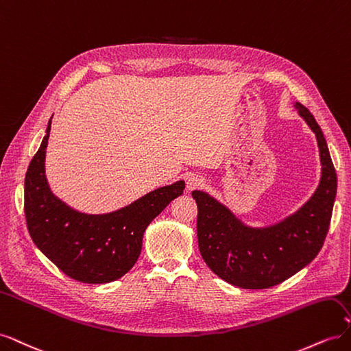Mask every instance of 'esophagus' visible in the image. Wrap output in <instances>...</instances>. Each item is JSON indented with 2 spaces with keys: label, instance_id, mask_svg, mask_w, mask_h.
I'll return each instance as SVG.
<instances>
[{
  "label": "esophagus",
  "instance_id": "34e87169",
  "mask_svg": "<svg viewBox=\"0 0 351 351\" xmlns=\"http://www.w3.org/2000/svg\"><path fill=\"white\" fill-rule=\"evenodd\" d=\"M205 182L204 178H200L197 176H190L187 178V189L189 190H195V189H199V187H204Z\"/></svg>",
  "mask_w": 351,
  "mask_h": 351
}]
</instances>
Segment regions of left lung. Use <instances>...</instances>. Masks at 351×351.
<instances>
[{"label": "left lung", "mask_w": 351, "mask_h": 351, "mask_svg": "<svg viewBox=\"0 0 351 351\" xmlns=\"http://www.w3.org/2000/svg\"><path fill=\"white\" fill-rule=\"evenodd\" d=\"M315 132L322 162L319 187L307 204L280 224L253 230L204 192L197 204V243L212 272L241 289H269L311 263L324 246L337 193V174L326 141L312 112L295 104Z\"/></svg>", "instance_id": "1"}]
</instances>
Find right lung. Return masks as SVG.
I'll list each match as a JSON object with an SVG mask.
<instances>
[{"label": "right lung", "instance_id": "obj_1", "mask_svg": "<svg viewBox=\"0 0 351 351\" xmlns=\"http://www.w3.org/2000/svg\"><path fill=\"white\" fill-rule=\"evenodd\" d=\"M51 130L29 164L25 178V217L39 250L67 277L105 284L121 278L139 258L146 227L183 195L184 182L156 189L134 204L107 215H84L51 193L45 154Z\"/></svg>", "mask_w": 351, "mask_h": 351}]
</instances>
